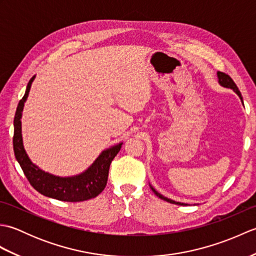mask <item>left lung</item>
<instances>
[{"label": "left lung", "instance_id": "1", "mask_svg": "<svg viewBox=\"0 0 256 256\" xmlns=\"http://www.w3.org/2000/svg\"><path fill=\"white\" fill-rule=\"evenodd\" d=\"M216 77H218V82H219V84H220L221 86H224V88L232 89L233 91H234L236 94L238 96V98H240V100H241L242 104H243V98H242L241 92L238 91V88L236 86V84H234V81H233V80L231 79L230 76H228V74H224V72H216ZM243 106H244V104H243ZM150 189H152V190H153V192L157 196V197H160V199L167 201V202L175 204H179V206H187V204L180 202V201H175V200H172V199H170V198L165 197V196H162V194H160L158 192H157V190H156L153 186H152L150 184Z\"/></svg>", "mask_w": 256, "mask_h": 256}]
</instances>
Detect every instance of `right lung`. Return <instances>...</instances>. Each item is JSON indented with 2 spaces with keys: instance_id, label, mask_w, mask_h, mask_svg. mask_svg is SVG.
<instances>
[{
  "instance_id": "obj_1",
  "label": "right lung",
  "mask_w": 256,
  "mask_h": 256,
  "mask_svg": "<svg viewBox=\"0 0 256 256\" xmlns=\"http://www.w3.org/2000/svg\"><path fill=\"white\" fill-rule=\"evenodd\" d=\"M36 76H32L27 84L25 94L18 103L14 118V138L13 148L16 160L23 170L26 178L38 192L52 199L78 202L96 197L106 188L111 162L121 150L123 142L103 150L96 160L78 175L62 177L42 170L30 160L24 148L22 136V116L24 104L28 98L32 81Z\"/></svg>"
}]
</instances>
